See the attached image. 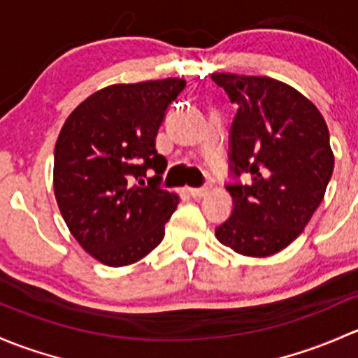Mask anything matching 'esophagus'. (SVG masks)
Returning a JSON list of instances; mask_svg holds the SVG:
<instances>
[{"mask_svg":"<svg viewBox=\"0 0 358 358\" xmlns=\"http://www.w3.org/2000/svg\"><path fill=\"white\" fill-rule=\"evenodd\" d=\"M210 191V186H203V187H187V193L191 194L193 198H203L206 193Z\"/></svg>","mask_w":358,"mask_h":358,"instance_id":"esophagus-1","label":"esophagus"}]
</instances>
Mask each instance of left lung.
Listing matches in <instances>:
<instances>
[{
    "label": "left lung",
    "instance_id": "8db88e82",
    "mask_svg": "<svg viewBox=\"0 0 358 358\" xmlns=\"http://www.w3.org/2000/svg\"><path fill=\"white\" fill-rule=\"evenodd\" d=\"M238 113L231 125V169L250 182L229 184L233 213L215 229L245 257H271L293 243L326 194L334 155L317 106L272 77L212 73Z\"/></svg>",
    "mask_w": 358,
    "mask_h": 358
}]
</instances>
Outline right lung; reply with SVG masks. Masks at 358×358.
Returning <instances> with one entry per match:
<instances>
[{"label": "right lung", "instance_id": "obj_1", "mask_svg": "<svg viewBox=\"0 0 358 358\" xmlns=\"http://www.w3.org/2000/svg\"><path fill=\"white\" fill-rule=\"evenodd\" d=\"M184 86L176 77L106 86L84 99L58 134V208L77 243L108 267L131 265L157 248L178 208L179 194L158 186L167 160L155 138ZM150 170L155 176L146 185Z\"/></svg>", "mask_w": 358, "mask_h": 358}]
</instances>
